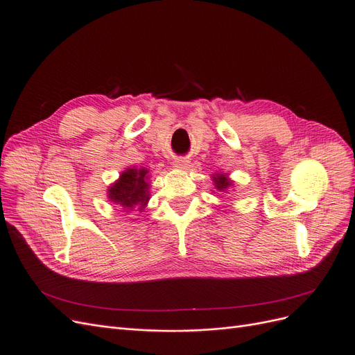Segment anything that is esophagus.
I'll return each instance as SVG.
<instances>
[{"instance_id": "obj_1", "label": "esophagus", "mask_w": 355, "mask_h": 355, "mask_svg": "<svg viewBox=\"0 0 355 355\" xmlns=\"http://www.w3.org/2000/svg\"><path fill=\"white\" fill-rule=\"evenodd\" d=\"M174 165H175L177 168H187L189 161H187V159H182V157H180V159H175Z\"/></svg>"}]
</instances>
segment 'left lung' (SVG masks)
I'll list each match as a JSON object with an SVG mask.
<instances>
[{
  "mask_svg": "<svg viewBox=\"0 0 355 355\" xmlns=\"http://www.w3.org/2000/svg\"><path fill=\"white\" fill-rule=\"evenodd\" d=\"M215 178V186H216V189L218 190H220V191H224V190H227L230 186H231V181L227 178V175H219L218 174V177H214Z\"/></svg>",
  "mask_w": 355,
  "mask_h": 355,
  "instance_id": "obj_1",
  "label": "left lung"
}]
</instances>
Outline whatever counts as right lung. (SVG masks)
I'll use <instances>...</instances> for the list:
<instances>
[{"instance_id":"right-lung-1","label":"right lung","mask_w":355,"mask_h":355,"mask_svg":"<svg viewBox=\"0 0 355 355\" xmlns=\"http://www.w3.org/2000/svg\"><path fill=\"white\" fill-rule=\"evenodd\" d=\"M148 169H127L120 180L110 189V199L125 209L139 207L140 211L149 200Z\"/></svg>"}]
</instances>
